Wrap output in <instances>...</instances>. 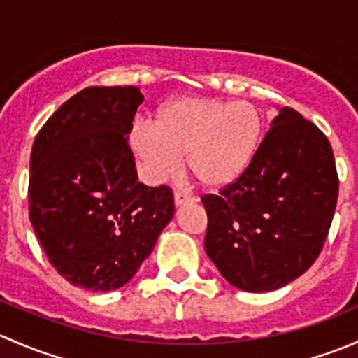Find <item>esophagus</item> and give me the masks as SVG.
Here are the masks:
<instances>
[{
    "label": "esophagus",
    "mask_w": 358,
    "mask_h": 358,
    "mask_svg": "<svg viewBox=\"0 0 358 358\" xmlns=\"http://www.w3.org/2000/svg\"><path fill=\"white\" fill-rule=\"evenodd\" d=\"M189 202H194V197L187 196L183 192H175V204L182 206V204H189Z\"/></svg>",
    "instance_id": "34e87169"
}]
</instances>
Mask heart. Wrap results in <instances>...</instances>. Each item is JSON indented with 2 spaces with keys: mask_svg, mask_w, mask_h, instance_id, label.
Instances as JSON below:
<instances>
[{
  "mask_svg": "<svg viewBox=\"0 0 358 358\" xmlns=\"http://www.w3.org/2000/svg\"><path fill=\"white\" fill-rule=\"evenodd\" d=\"M262 133V115L251 103L182 96L156 112L152 128L133 129L129 143L149 182L169 178L183 157L197 185L222 190L248 171Z\"/></svg>",
  "mask_w": 358,
  "mask_h": 358,
  "instance_id": "b5f03b06",
  "label": "heart"
}]
</instances>
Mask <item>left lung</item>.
<instances>
[{
	"instance_id": "8db88e82",
	"label": "left lung",
	"mask_w": 358,
	"mask_h": 358,
	"mask_svg": "<svg viewBox=\"0 0 358 358\" xmlns=\"http://www.w3.org/2000/svg\"><path fill=\"white\" fill-rule=\"evenodd\" d=\"M339 180L327 136L291 107L280 109L248 171L201 197L204 248L227 282L268 292L306 272L322 251Z\"/></svg>"
}]
</instances>
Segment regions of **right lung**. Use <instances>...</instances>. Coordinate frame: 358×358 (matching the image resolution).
Instances as JSON below:
<instances>
[{
	"label": "right lung",
	"instance_id": "add662e5",
	"mask_svg": "<svg viewBox=\"0 0 358 358\" xmlns=\"http://www.w3.org/2000/svg\"><path fill=\"white\" fill-rule=\"evenodd\" d=\"M136 86H90L32 143L29 218L53 268L93 292L124 286L175 213L173 190L138 182L129 149Z\"/></svg>",
	"mask_w": 358,
	"mask_h": 358
}]
</instances>
